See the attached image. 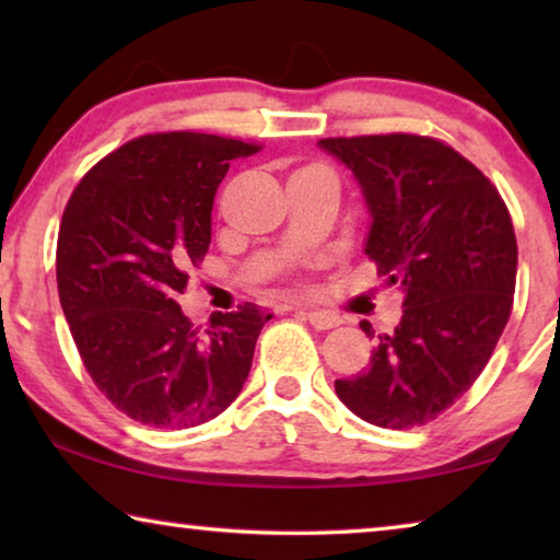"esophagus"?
I'll use <instances>...</instances> for the list:
<instances>
[{
    "label": "esophagus",
    "instance_id": "esophagus-1",
    "mask_svg": "<svg viewBox=\"0 0 560 560\" xmlns=\"http://www.w3.org/2000/svg\"><path fill=\"white\" fill-rule=\"evenodd\" d=\"M296 311H301L303 316L308 318V324L318 328V330H328L336 328L340 324V316L330 314V311H320V308H308V306H296Z\"/></svg>",
    "mask_w": 560,
    "mask_h": 560
}]
</instances>
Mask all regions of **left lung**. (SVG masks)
<instances>
[{"instance_id":"8db88e82","label":"left lung","mask_w":560,"mask_h":560,"mask_svg":"<svg viewBox=\"0 0 560 560\" xmlns=\"http://www.w3.org/2000/svg\"><path fill=\"white\" fill-rule=\"evenodd\" d=\"M318 148L358 179L371 212L363 252L405 296L371 368L336 381V393L377 428L424 424L469 390L494 353L516 289L514 224L485 173L442 140L393 132L324 138ZM360 328L371 336V324Z\"/></svg>"}]
</instances>
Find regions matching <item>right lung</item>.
<instances>
[{"mask_svg": "<svg viewBox=\"0 0 560 560\" xmlns=\"http://www.w3.org/2000/svg\"><path fill=\"white\" fill-rule=\"evenodd\" d=\"M207 132H155L93 165L66 205L56 246L63 316L89 375L136 422L185 430L242 393L271 314L244 303L200 334L177 306L212 240L230 160L257 153Z\"/></svg>", "mask_w": 560, "mask_h": 560, "instance_id": "right-lung-1", "label": "right lung"}]
</instances>
